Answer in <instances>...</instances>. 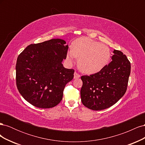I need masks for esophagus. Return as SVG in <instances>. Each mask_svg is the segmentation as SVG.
Wrapping results in <instances>:
<instances>
[{
    "mask_svg": "<svg viewBox=\"0 0 145 145\" xmlns=\"http://www.w3.org/2000/svg\"><path fill=\"white\" fill-rule=\"evenodd\" d=\"M80 76L79 74H78L77 72H74V78H75V79H76V78H80Z\"/></svg>",
    "mask_w": 145,
    "mask_h": 145,
    "instance_id": "obj_1",
    "label": "esophagus"
}]
</instances>
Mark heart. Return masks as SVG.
<instances>
[{"mask_svg":"<svg viewBox=\"0 0 145 145\" xmlns=\"http://www.w3.org/2000/svg\"><path fill=\"white\" fill-rule=\"evenodd\" d=\"M76 57L81 71L87 74L98 72L108 64L111 57L109 48L86 37L78 38L74 41L72 50L69 51L67 59L72 62Z\"/></svg>","mask_w":145,"mask_h":145,"instance_id":"heart-1","label":"heart"}]
</instances>
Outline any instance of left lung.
I'll list each match as a JSON object with an SVG mask.
<instances>
[{"label": "left lung", "instance_id": "8db88e82", "mask_svg": "<svg viewBox=\"0 0 145 145\" xmlns=\"http://www.w3.org/2000/svg\"><path fill=\"white\" fill-rule=\"evenodd\" d=\"M112 61L99 72L83 76L80 90L83 105L100 111L116 103L125 94L131 72V63L120 51L114 50Z\"/></svg>", "mask_w": 145, "mask_h": 145}]
</instances>
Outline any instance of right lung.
Masks as SVG:
<instances>
[{
    "mask_svg": "<svg viewBox=\"0 0 145 145\" xmlns=\"http://www.w3.org/2000/svg\"><path fill=\"white\" fill-rule=\"evenodd\" d=\"M60 39L31 44L19 54L16 65V85L22 96L33 106L51 108L62 100L65 85L74 70L63 67L68 45Z\"/></svg>",
    "mask_w": 145,
    "mask_h": 145,
    "instance_id": "add662e5",
    "label": "right lung"
}]
</instances>
